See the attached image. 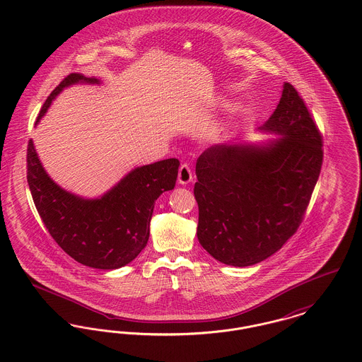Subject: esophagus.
Segmentation results:
<instances>
[{
  "instance_id": "esophagus-1",
  "label": "esophagus",
  "mask_w": 362,
  "mask_h": 362,
  "mask_svg": "<svg viewBox=\"0 0 362 362\" xmlns=\"http://www.w3.org/2000/svg\"><path fill=\"white\" fill-rule=\"evenodd\" d=\"M192 171L187 164H182L179 168L177 173V180L180 185H189V182H192Z\"/></svg>"
}]
</instances>
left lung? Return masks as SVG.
<instances>
[{"mask_svg": "<svg viewBox=\"0 0 362 362\" xmlns=\"http://www.w3.org/2000/svg\"><path fill=\"white\" fill-rule=\"evenodd\" d=\"M266 144H218L197 160V236L221 263L245 267L272 257L301 224L323 163L322 134L296 88L259 127Z\"/></svg>", "mask_w": 362, "mask_h": 362, "instance_id": "obj_1", "label": "left lung"}]
</instances>
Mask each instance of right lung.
I'll use <instances>...</instances> for the list:
<instances>
[{
    "label": "right lung",
    "mask_w": 362,
    "mask_h": 362,
    "mask_svg": "<svg viewBox=\"0 0 362 362\" xmlns=\"http://www.w3.org/2000/svg\"><path fill=\"white\" fill-rule=\"evenodd\" d=\"M77 83L99 84V80L78 73L65 77L43 104L36 123L64 88ZM179 164L177 158H167L138 167L102 198L84 199L54 183L30 139L27 180L36 210L57 244L84 266L112 270L145 248L156 199L175 187Z\"/></svg>",
    "instance_id": "add662e5"
}]
</instances>
